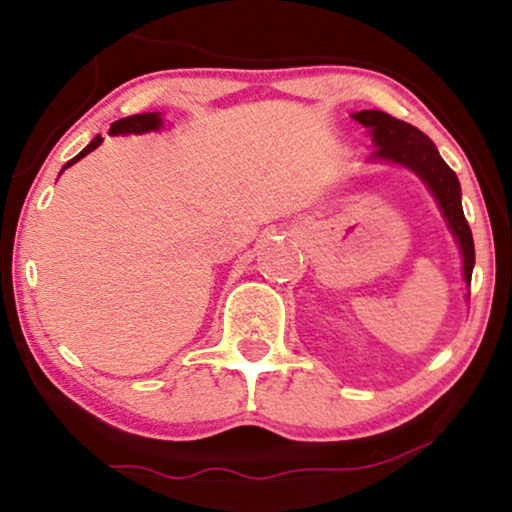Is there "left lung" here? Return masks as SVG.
Here are the masks:
<instances>
[{
	"instance_id": "left-lung-1",
	"label": "left lung",
	"mask_w": 512,
	"mask_h": 512,
	"mask_svg": "<svg viewBox=\"0 0 512 512\" xmlns=\"http://www.w3.org/2000/svg\"><path fill=\"white\" fill-rule=\"evenodd\" d=\"M352 118L356 123H361L363 128H368V135L375 144L373 156L368 160L401 165L405 170L415 172L424 181L426 188H429L433 200L438 202L440 214L447 221V228H450V233L459 244L461 261H464V282L468 289L475 265V247L471 228H468L464 216V207H461V186L457 174L440 158L436 144L422 130H417L415 125L398 121V118L377 109L356 111ZM468 296L471 293L466 291V298Z\"/></svg>"
}]
</instances>
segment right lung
Returning <instances> with one entry per match:
<instances>
[{"mask_svg":"<svg viewBox=\"0 0 512 512\" xmlns=\"http://www.w3.org/2000/svg\"><path fill=\"white\" fill-rule=\"evenodd\" d=\"M163 128V116L158 114V111H153V114H135V116H128V118H121V121H116V123H111V130H109V135H144V132H156V130H160ZM104 142L102 139V135H97V137H93L90 139V144L86 146V149H83L79 156H74L72 160H69V163H65V167H62L60 170V174L67 170L69 165H74V163H79L81 158H86L90 151H95L97 146H100Z\"/></svg>","mask_w":512,"mask_h":512,"instance_id":"1","label":"right lung"}]
</instances>
